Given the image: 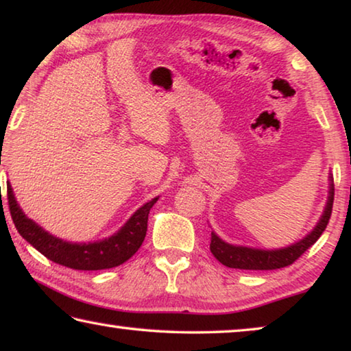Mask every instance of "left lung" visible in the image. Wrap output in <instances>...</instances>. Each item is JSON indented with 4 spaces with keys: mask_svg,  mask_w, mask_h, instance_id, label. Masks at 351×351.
<instances>
[{
    "mask_svg": "<svg viewBox=\"0 0 351 351\" xmlns=\"http://www.w3.org/2000/svg\"><path fill=\"white\" fill-rule=\"evenodd\" d=\"M332 201H334V183L330 186V196H328V202L323 212L319 224L315 229L311 232L309 235L303 239L298 243H295L284 250H274V251H262V250H251V247L243 246H232L229 243H224L223 240L218 239L217 235L212 234V243H210V251L212 254L223 263V265L229 268H239V269H278L292 265L295 261L304 254L309 247L320 239L323 230L326 229L328 223H330L331 212H332Z\"/></svg>",
    "mask_w": 351,
    "mask_h": 351,
    "instance_id": "left-lung-1",
    "label": "left lung"
}]
</instances>
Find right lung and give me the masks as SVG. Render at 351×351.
<instances>
[{
  "instance_id": "obj_1",
  "label": "right lung",
  "mask_w": 351,
  "mask_h": 351,
  "mask_svg": "<svg viewBox=\"0 0 351 351\" xmlns=\"http://www.w3.org/2000/svg\"><path fill=\"white\" fill-rule=\"evenodd\" d=\"M157 201L158 197H155L144 204L127 221V224L110 239L95 241V243H69L50 235L26 217L15 201L12 186L8 185L9 212L19 234L50 261L73 269H83V271L114 268L127 262L143 245L145 232H147L149 212Z\"/></svg>"
}]
</instances>
